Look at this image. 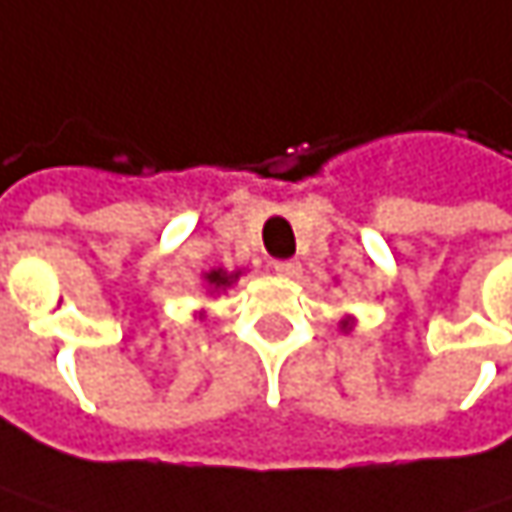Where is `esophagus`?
I'll return each mask as SVG.
<instances>
[{
    "instance_id": "esophagus-1",
    "label": "esophagus",
    "mask_w": 512,
    "mask_h": 512,
    "mask_svg": "<svg viewBox=\"0 0 512 512\" xmlns=\"http://www.w3.org/2000/svg\"><path fill=\"white\" fill-rule=\"evenodd\" d=\"M272 269H275L278 275H284V278H296V275L302 272L299 260H275V263H272Z\"/></svg>"
}]
</instances>
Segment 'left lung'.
I'll use <instances>...</instances> for the list:
<instances>
[{"label": "left lung", "mask_w": 512, "mask_h": 512, "mask_svg": "<svg viewBox=\"0 0 512 512\" xmlns=\"http://www.w3.org/2000/svg\"><path fill=\"white\" fill-rule=\"evenodd\" d=\"M351 322H354V319H351V316H346V319H343V322H340V325H343V331H349V328H351Z\"/></svg>", "instance_id": "obj_1"}]
</instances>
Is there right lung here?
<instances>
[{
  "label": "right lung",
  "instance_id": "obj_1",
  "mask_svg": "<svg viewBox=\"0 0 512 512\" xmlns=\"http://www.w3.org/2000/svg\"><path fill=\"white\" fill-rule=\"evenodd\" d=\"M237 278H240V272H225V269H210V272H205V281H208V287L213 290V293H219V290L231 287Z\"/></svg>",
  "mask_w": 512,
  "mask_h": 512
}]
</instances>
